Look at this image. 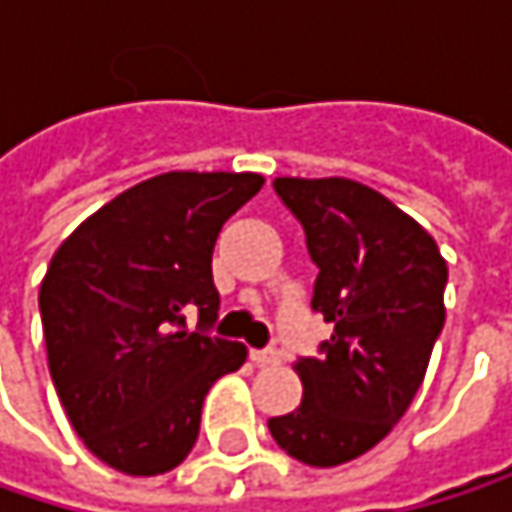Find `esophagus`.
I'll list each match as a JSON object with an SVG mask.
<instances>
[{
    "mask_svg": "<svg viewBox=\"0 0 512 512\" xmlns=\"http://www.w3.org/2000/svg\"><path fill=\"white\" fill-rule=\"evenodd\" d=\"M278 353L275 350H252V361L257 367H269V364H278Z\"/></svg>",
    "mask_w": 512,
    "mask_h": 512,
    "instance_id": "obj_1",
    "label": "esophagus"
}]
</instances>
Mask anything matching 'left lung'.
<instances>
[{
    "mask_svg": "<svg viewBox=\"0 0 512 512\" xmlns=\"http://www.w3.org/2000/svg\"><path fill=\"white\" fill-rule=\"evenodd\" d=\"M317 263L311 308L335 326L299 358L302 403L269 418L293 460L332 468L367 454L409 409L445 326L448 263L436 240L376 189L347 177H275Z\"/></svg>",
    "mask_w": 512,
    "mask_h": 512,
    "instance_id": "obj_1",
    "label": "left lung"
}]
</instances>
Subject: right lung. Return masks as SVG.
Masks as SVG:
<instances>
[{
	"label": "right lung",
	"mask_w": 512,
	"mask_h": 512,
	"mask_svg": "<svg viewBox=\"0 0 512 512\" xmlns=\"http://www.w3.org/2000/svg\"><path fill=\"white\" fill-rule=\"evenodd\" d=\"M260 186L252 171H168L103 204L52 255L38 296L50 373L97 460L133 477L171 471L198 439L210 385L243 367V344L207 335L210 263Z\"/></svg>",
	"instance_id": "add662e5"
}]
</instances>
